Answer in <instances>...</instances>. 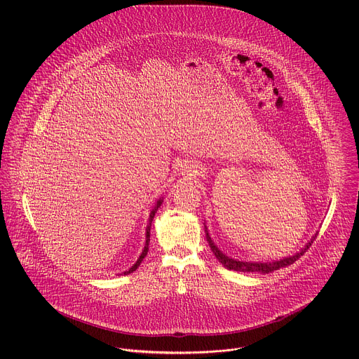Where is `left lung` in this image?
Instances as JSON below:
<instances>
[{
	"instance_id": "8db88e82",
	"label": "left lung",
	"mask_w": 359,
	"mask_h": 359,
	"mask_svg": "<svg viewBox=\"0 0 359 359\" xmlns=\"http://www.w3.org/2000/svg\"><path fill=\"white\" fill-rule=\"evenodd\" d=\"M205 228V235H207V242L212 250V253L215 255V257L218 259V262L228 270H233V271H242V273H262V274H266V273H273L276 270H280L281 267H287L292 263H295L313 243V241L316 239V235L312 236V239L298 252L295 253L294 256H290V257H284V259H280V260H273V262H243V260H236V259H232V257H228L225 253H222V250L214 243V241L211 239L210 233H208V229H207V225H204Z\"/></svg>"
}]
</instances>
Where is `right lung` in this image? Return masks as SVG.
I'll return each instance as SVG.
<instances>
[{"instance_id":"add662e5","label":"right lung","mask_w":359,"mask_h":359,"mask_svg":"<svg viewBox=\"0 0 359 359\" xmlns=\"http://www.w3.org/2000/svg\"><path fill=\"white\" fill-rule=\"evenodd\" d=\"M163 203V197H161L156 203H155V205L152 207V210H151V212H149V218H148V225H147V229H145V245H144V249H142V253L140 255V257L137 259V262L127 270V271H124V273H121V274H124V276H127V274H131L133 271H135L138 267H140V264L142 263V260H144V257L147 256V253H148V246H149V232H151V222H152V219H154V217H155V212L158 211V208L161 207V204Z\"/></svg>"}]
</instances>
